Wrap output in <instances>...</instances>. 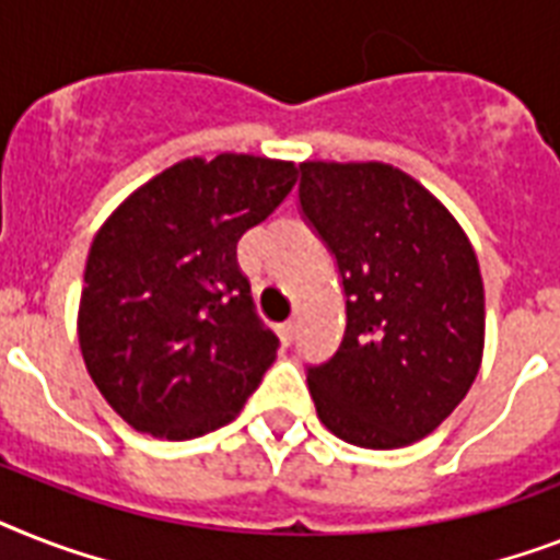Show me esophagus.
<instances>
[{
	"label": "esophagus",
	"mask_w": 560,
	"mask_h": 560,
	"mask_svg": "<svg viewBox=\"0 0 560 560\" xmlns=\"http://www.w3.org/2000/svg\"><path fill=\"white\" fill-rule=\"evenodd\" d=\"M279 336H281V342H284V345L293 342V336H295V322H284V325H279Z\"/></svg>",
	"instance_id": "esophagus-1"
}]
</instances>
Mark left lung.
I'll return each instance as SVG.
<instances>
[{
    "label": "left lung",
    "instance_id": "obj_1",
    "mask_svg": "<svg viewBox=\"0 0 560 560\" xmlns=\"http://www.w3.org/2000/svg\"><path fill=\"white\" fill-rule=\"evenodd\" d=\"M299 201L342 272L339 351L307 371L322 425L402 448L460 406L480 371L483 279L457 218L380 161H304Z\"/></svg>",
    "mask_w": 560,
    "mask_h": 560
}]
</instances>
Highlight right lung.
<instances>
[{
    "mask_svg": "<svg viewBox=\"0 0 560 560\" xmlns=\"http://www.w3.org/2000/svg\"><path fill=\"white\" fill-rule=\"evenodd\" d=\"M293 161L224 152L154 175L91 241L80 351L131 429L192 440L238 417L276 359L235 247L293 189Z\"/></svg>",
    "mask_w": 560,
    "mask_h": 560,
    "instance_id": "add662e5",
    "label": "right lung"
}]
</instances>
